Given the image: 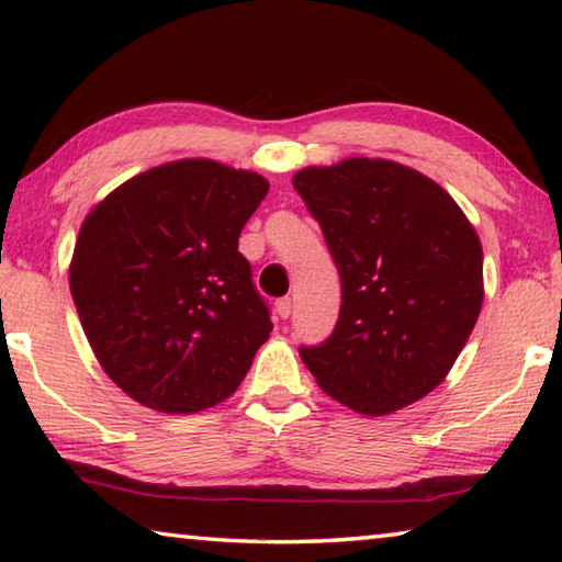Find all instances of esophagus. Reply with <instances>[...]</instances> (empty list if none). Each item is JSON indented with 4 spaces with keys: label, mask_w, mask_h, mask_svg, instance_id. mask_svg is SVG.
Here are the masks:
<instances>
[{
    "label": "esophagus",
    "mask_w": 562,
    "mask_h": 562,
    "mask_svg": "<svg viewBox=\"0 0 562 562\" xmlns=\"http://www.w3.org/2000/svg\"><path fill=\"white\" fill-rule=\"evenodd\" d=\"M274 310H278V315H280L282 319H288V317L292 315V300H290V297L278 300V302H274Z\"/></svg>",
    "instance_id": "34e87169"
}]
</instances>
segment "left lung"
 <instances>
[{"label":"left lung","mask_w":562,"mask_h":562,"mask_svg":"<svg viewBox=\"0 0 562 562\" xmlns=\"http://www.w3.org/2000/svg\"><path fill=\"white\" fill-rule=\"evenodd\" d=\"M292 186L341 280L331 335L300 357L322 392L382 416L443 382L479 319L483 250L431 178L382 158L304 168Z\"/></svg>","instance_id":"8db88e82"}]
</instances>
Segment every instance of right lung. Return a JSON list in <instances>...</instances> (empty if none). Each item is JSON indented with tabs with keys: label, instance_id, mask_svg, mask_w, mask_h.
Returning <instances> with one entry per match:
<instances>
[{
	"label": "right lung",
	"instance_id": "right-lung-1",
	"mask_svg": "<svg viewBox=\"0 0 562 562\" xmlns=\"http://www.w3.org/2000/svg\"><path fill=\"white\" fill-rule=\"evenodd\" d=\"M268 180L215 160L150 168L81 225L71 297L103 372L138 404L193 414L231 396L272 331L237 250Z\"/></svg>",
	"mask_w": 562,
	"mask_h": 562
}]
</instances>
